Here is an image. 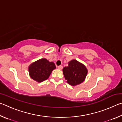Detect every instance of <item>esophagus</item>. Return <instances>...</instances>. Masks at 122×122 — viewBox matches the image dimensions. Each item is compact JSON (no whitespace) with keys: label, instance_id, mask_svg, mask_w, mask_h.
Here are the masks:
<instances>
[{"label":"esophagus","instance_id":"obj_1","mask_svg":"<svg viewBox=\"0 0 122 122\" xmlns=\"http://www.w3.org/2000/svg\"><path fill=\"white\" fill-rule=\"evenodd\" d=\"M57 68H58L60 70H61L63 68L62 66H57Z\"/></svg>","mask_w":122,"mask_h":122}]
</instances>
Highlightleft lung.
<instances>
[{
    "label": "left lung",
    "instance_id": "8db88e82",
    "mask_svg": "<svg viewBox=\"0 0 122 122\" xmlns=\"http://www.w3.org/2000/svg\"><path fill=\"white\" fill-rule=\"evenodd\" d=\"M62 71L67 82L72 86L82 83L88 74L86 66L75 59L69 61L68 66L64 67Z\"/></svg>",
    "mask_w": 122,
    "mask_h": 122
}]
</instances>
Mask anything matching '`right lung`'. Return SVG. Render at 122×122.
I'll return each instance as SVG.
<instances>
[{"mask_svg":"<svg viewBox=\"0 0 122 122\" xmlns=\"http://www.w3.org/2000/svg\"><path fill=\"white\" fill-rule=\"evenodd\" d=\"M55 68L54 63L42 58L30 64L28 67V71L30 78L37 82H41L48 79Z\"/></svg>","mask_w":122,"mask_h":122,"instance_id":"1","label":"right lung"}]
</instances>
